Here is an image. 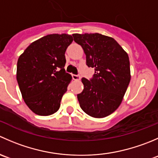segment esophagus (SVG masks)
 I'll return each instance as SVG.
<instances>
[{
    "label": "esophagus",
    "mask_w": 158,
    "mask_h": 158,
    "mask_svg": "<svg viewBox=\"0 0 158 158\" xmlns=\"http://www.w3.org/2000/svg\"><path fill=\"white\" fill-rule=\"evenodd\" d=\"M73 79H74V80L77 81L80 79V77H79V76H78V75H73Z\"/></svg>",
    "instance_id": "34e87169"
}]
</instances>
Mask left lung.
Wrapping results in <instances>:
<instances>
[{"label":"left lung","instance_id":"1","mask_svg":"<svg viewBox=\"0 0 158 158\" xmlns=\"http://www.w3.org/2000/svg\"><path fill=\"white\" fill-rule=\"evenodd\" d=\"M73 36L83 49L87 66L95 68L90 81L82 79L83 91L77 95L81 109L91 117H107L119 107L130 82L128 53L110 36L98 33Z\"/></svg>","mask_w":158,"mask_h":158}]
</instances>
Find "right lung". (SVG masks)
Masks as SVG:
<instances>
[{"label": "right lung", "mask_w": 158, "mask_h": 158, "mask_svg": "<svg viewBox=\"0 0 158 158\" xmlns=\"http://www.w3.org/2000/svg\"><path fill=\"white\" fill-rule=\"evenodd\" d=\"M69 34H49L34 41L19 56L17 80L22 98L38 115L54 114L60 107L72 76L65 72Z\"/></svg>", "instance_id": "right-lung-1"}]
</instances>
